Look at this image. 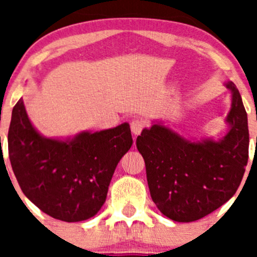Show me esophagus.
<instances>
[{
  "label": "esophagus",
  "instance_id": "obj_1",
  "mask_svg": "<svg viewBox=\"0 0 257 257\" xmlns=\"http://www.w3.org/2000/svg\"><path fill=\"white\" fill-rule=\"evenodd\" d=\"M144 128H145V120H143L142 118H136L134 120H132L131 129H132V132H133V134L139 136Z\"/></svg>",
  "mask_w": 257,
  "mask_h": 257
}]
</instances>
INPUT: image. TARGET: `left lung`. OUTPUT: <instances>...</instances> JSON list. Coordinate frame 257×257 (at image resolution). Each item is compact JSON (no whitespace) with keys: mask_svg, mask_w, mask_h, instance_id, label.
<instances>
[{"mask_svg":"<svg viewBox=\"0 0 257 257\" xmlns=\"http://www.w3.org/2000/svg\"><path fill=\"white\" fill-rule=\"evenodd\" d=\"M230 131L220 142H189L154 124L143 129L137 148L143 155L150 196L163 215L178 222L206 216L234 196L248 159L247 114L232 82Z\"/></svg>","mask_w":257,"mask_h":257,"instance_id":"8db88e82","label":"left lung"}]
</instances>
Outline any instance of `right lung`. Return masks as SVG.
Returning a JSON list of instances; mask_svg holds the SVG:
<instances>
[{"label":"right lung","mask_w":257,"mask_h":257,"mask_svg":"<svg viewBox=\"0 0 257 257\" xmlns=\"http://www.w3.org/2000/svg\"><path fill=\"white\" fill-rule=\"evenodd\" d=\"M132 144L128 123L57 141L33 128L22 99L12 110L9 155L21 190L45 214L62 221H83L99 211L114 170Z\"/></svg>","instance_id":"obj_1"}]
</instances>
